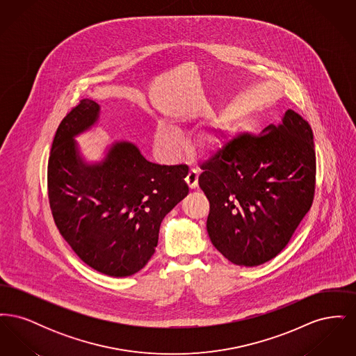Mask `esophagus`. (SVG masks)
I'll use <instances>...</instances> for the list:
<instances>
[{"label": "esophagus", "instance_id": "esophagus-1", "mask_svg": "<svg viewBox=\"0 0 356 356\" xmlns=\"http://www.w3.org/2000/svg\"><path fill=\"white\" fill-rule=\"evenodd\" d=\"M197 181H199V175L196 170H189L186 177V183L191 189H195L197 186Z\"/></svg>", "mask_w": 356, "mask_h": 356}]
</instances>
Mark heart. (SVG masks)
<instances>
[{
	"mask_svg": "<svg viewBox=\"0 0 356 356\" xmlns=\"http://www.w3.org/2000/svg\"><path fill=\"white\" fill-rule=\"evenodd\" d=\"M197 119H199V115L189 111L177 112L173 115V121L176 122L179 129L191 127L193 122L197 121ZM153 141H154L156 151L165 161L175 160L184 148V141L180 132L165 121H159L156 124ZM196 145H197V149L203 154L211 156L224 148L225 138L219 132L208 129V131H203L200 135L197 136Z\"/></svg>",
	"mask_w": 356,
	"mask_h": 356,
	"instance_id": "1",
	"label": "heart"
}]
</instances>
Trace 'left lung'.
I'll return each mask as SVG.
<instances>
[{
  "label": "left lung",
  "instance_id": "1",
  "mask_svg": "<svg viewBox=\"0 0 356 356\" xmlns=\"http://www.w3.org/2000/svg\"><path fill=\"white\" fill-rule=\"evenodd\" d=\"M202 170L199 186L209 200L212 244L236 266L264 264L286 248L312 205V129L288 109L260 135L229 141Z\"/></svg>",
  "mask_w": 356,
  "mask_h": 356
}]
</instances>
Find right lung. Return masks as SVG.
<instances>
[{
    "instance_id": "1",
    "label": "right lung",
    "mask_w": 356,
    "mask_h": 356,
    "mask_svg": "<svg viewBox=\"0 0 356 356\" xmlns=\"http://www.w3.org/2000/svg\"><path fill=\"white\" fill-rule=\"evenodd\" d=\"M99 118L100 105L84 99L58 125L48 196L60 234L85 264L124 277L154 254L161 221L188 195V167L151 163L131 141H115L102 160L88 163L74 137Z\"/></svg>"
}]
</instances>
